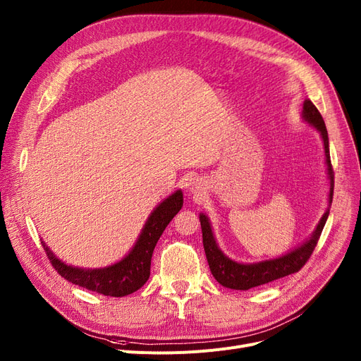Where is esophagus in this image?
I'll return each mask as SVG.
<instances>
[{"instance_id":"34e87169","label":"esophagus","mask_w":361,"mask_h":361,"mask_svg":"<svg viewBox=\"0 0 361 361\" xmlns=\"http://www.w3.org/2000/svg\"><path fill=\"white\" fill-rule=\"evenodd\" d=\"M201 190H202V186H201V183H198V182H194V185H192V192L197 195H200L201 194Z\"/></svg>"}]
</instances>
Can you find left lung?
I'll return each instance as SVG.
<instances>
[{
    "label": "left lung",
    "instance_id": "left-lung-1",
    "mask_svg": "<svg viewBox=\"0 0 361 361\" xmlns=\"http://www.w3.org/2000/svg\"><path fill=\"white\" fill-rule=\"evenodd\" d=\"M303 118L310 125H313L314 128H317V131L321 133L324 140L328 175L331 180V188H329V204H331L334 197V169L331 164L326 126L321 112L316 109V106L310 100H305L303 103ZM328 216H329V209H326V213L324 214L319 224H317L316 230L313 231L312 238L306 243H303L300 247L287 253V255L277 259L258 262V264H239L227 258L219 249L216 239L213 236V231H211L208 219L204 214H200V221L202 228V243H204V250H205L211 274H213V277L221 286L227 288L249 290L252 287H258V286L271 283L274 280L283 279L286 275L299 272L312 257V253L317 245V240L321 238L324 226L328 220Z\"/></svg>",
    "mask_w": 361,
    "mask_h": 361
}]
</instances>
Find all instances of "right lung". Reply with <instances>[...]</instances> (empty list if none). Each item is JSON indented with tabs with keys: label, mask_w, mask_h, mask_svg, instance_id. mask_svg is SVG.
I'll return each mask as SVG.
<instances>
[{
	"label": "right lung",
	"mask_w": 361,
	"mask_h": 361,
	"mask_svg": "<svg viewBox=\"0 0 361 361\" xmlns=\"http://www.w3.org/2000/svg\"><path fill=\"white\" fill-rule=\"evenodd\" d=\"M182 205V190H176L175 194L166 198L148 217L128 257L111 267L100 269L73 268L55 258L45 243L44 249L55 271L67 281L97 294L109 295V298H123L141 288L150 277V265L156 243L167 224L179 213Z\"/></svg>",
	"instance_id": "right-lung-1"
}]
</instances>
